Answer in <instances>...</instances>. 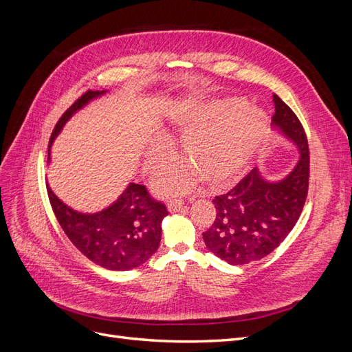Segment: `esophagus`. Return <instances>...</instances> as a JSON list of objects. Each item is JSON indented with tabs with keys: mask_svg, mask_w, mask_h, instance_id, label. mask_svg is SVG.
Wrapping results in <instances>:
<instances>
[{
	"mask_svg": "<svg viewBox=\"0 0 352 352\" xmlns=\"http://www.w3.org/2000/svg\"><path fill=\"white\" fill-rule=\"evenodd\" d=\"M184 208H185V204H184V201H180V199H170V201L167 202V210H168L170 212L182 211Z\"/></svg>",
	"mask_w": 352,
	"mask_h": 352,
	"instance_id": "34e87169",
	"label": "esophagus"
}]
</instances>
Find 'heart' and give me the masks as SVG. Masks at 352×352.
<instances>
[{"mask_svg":"<svg viewBox=\"0 0 352 352\" xmlns=\"http://www.w3.org/2000/svg\"><path fill=\"white\" fill-rule=\"evenodd\" d=\"M168 122L185 132L180 151L185 164L167 168L157 179L155 189L163 195L184 194L194 185L195 174L211 189H220L235 180L258 153L267 135V117L239 98L210 104H184L170 114ZM172 154L164 133L155 135L145 153V168L157 172Z\"/></svg>","mask_w":352,"mask_h":352,"instance_id":"heart-1","label":"heart"}]
</instances>
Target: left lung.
<instances>
[{
    "label": "left lung",
    "instance_id": "1",
    "mask_svg": "<svg viewBox=\"0 0 352 352\" xmlns=\"http://www.w3.org/2000/svg\"><path fill=\"white\" fill-rule=\"evenodd\" d=\"M273 102L274 129L296 145L300 160L280 180L264 179L252 168L228 194L212 199L216 220L202 238L212 254L233 265L258 261L278 248L305 204L310 153L304 127L276 94Z\"/></svg>",
    "mask_w": 352,
    "mask_h": 352
}]
</instances>
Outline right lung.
Returning a JSON list of instances; mask_svg holds the SVG:
<instances>
[{"label": "right lung", "instance_id": "1", "mask_svg": "<svg viewBox=\"0 0 352 352\" xmlns=\"http://www.w3.org/2000/svg\"><path fill=\"white\" fill-rule=\"evenodd\" d=\"M107 91H88L61 116L51 133L50 148L74 113ZM50 160V155H48ZM52 211L67 238L85 257L107 270L124 272L150 260L162 241L164 204L151 198L144 185L129 184L113 204L97 212H80L65 204L47 184Z\"/></svg>", "mask_w": 352, "mask_h": 352}]
</instances>
